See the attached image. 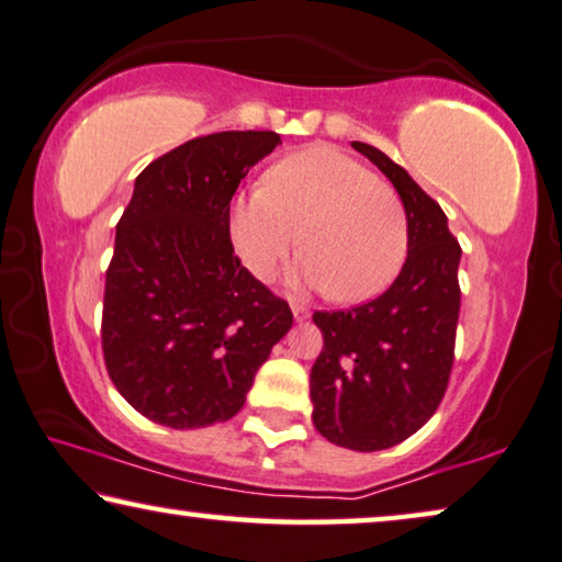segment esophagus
<instances>
[{
  "label": "esophagus",
  "mask_w": 562,
  "mask_h": 562,
  "mask_svg": "<svg viewBox=\"0 0 562 562\" xmlns=\"http://www.w3.org/2000/svg\"><path fill=\"white\" fill-rule=\"evenodd\" d=\"M292 315H295V321H305L307 315H311V311H307L305 305H300V303H292Z\"/></svg>",
  "instance_id": "1"
}]
</instances>
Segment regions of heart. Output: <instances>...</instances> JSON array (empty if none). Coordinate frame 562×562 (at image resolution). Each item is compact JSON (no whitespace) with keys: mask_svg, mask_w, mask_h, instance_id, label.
I'll return each mask as SVG.
<instances>
[{"mask_svg":"<svg viewBox=\"0 0 562 562\" xmlns=\"http://www.w3.org/2000/svg\"><path fill=\"white\" fill-rule=\"evenodd\" d=\"M228 234L259 280H270L300 241L297 280L336 303L376 297L397 278L409 236L400 195L334 147L303 149L274 165L265 188L234 201Z\"/></svg>","mask_w":562,"mask_h":562,"instance_id":"obj_1","label":"heart"}]
</instances>
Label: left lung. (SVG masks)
Masks as SVG:
<instances>
[{"label": "left lung", "instance_id": "1", "mask_svg": "<svg viewBox=\"0 0 562 562\" xmlns=\"http://www.w3.org/2000/svg\"><path fill=\"white\" fill-rule=\"evenodd\" d=\"M407 213V259L382 295L351 311H315L323 351L311 369L313 425L341 448L384 450L436 415L453 369L461 244L440 205L376 147L353 142Z\"/></svg>", "mask_w": 562, "mask_h": 562}]
</instances>
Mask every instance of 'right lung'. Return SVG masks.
I'll return each mask as SVG.
<instances>
[{"mask_svg":"<svg viewBox=\"0 0 562 562\" xmlns=\"http://www.w3.org/2000/svg\"><path fill=\"white\" fill-rule=\"evenodd\" d=\"M274 132H216L157 157L134 180L106 270L101 349L116 390L176 430L224 423L244 407L272 346L292 326L236 257L228 211Z\"/></svg>","mask_w":562,"mask_h":562,"instance_id":"add662e5","label":"right lung"}]
</instances>
